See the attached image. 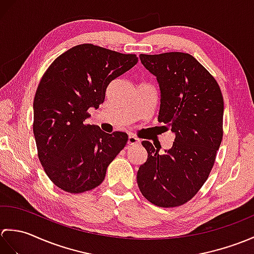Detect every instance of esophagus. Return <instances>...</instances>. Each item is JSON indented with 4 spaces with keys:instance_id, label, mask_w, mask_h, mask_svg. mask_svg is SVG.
Listing matches in <instances>:
<instances>
[{
    "instance_id": "obj_1",
    "label": "esophagus",
    "mask_w": 254,
    "mask_h": 254,
    "mask_svg": "<svg viewBox=\"0 0 254 254\" xmlns=\"http://www.w3.org/2000/svg\"><path fill=\"white\" fill-rule=\"evenodd\" d=\"M127 144L130 145V146H132V145H138L139 144V139L135 136L133 135H130L127 137Z\"/></svg>"
}]
</instances>
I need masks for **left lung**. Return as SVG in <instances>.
I'll use <instances>...</instances> for the list:
<instances>
[{
	"label": "left lung",
	"instance_id": "1",
	"mask_svg": "<svg viewBox=\"0 0 254 254\" xmlns=\"http://www.w3.org/2000/svg\"><path fill=\"white\" fill-rule=\"evenodd\" d=\"M160 90L158 122L175 134L163 155L148 141L147 160L139 166L137 185L150 203L175 207L195 195L207 180L223 138L224 99L216 80L191 55H141Z\"/></svg>",
	"mask_w": 254,
	"mask_h": 254
}]
</instances>
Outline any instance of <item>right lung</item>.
I'll use <instances>...</instances> for the list:
<instances>
[{"label":"right lung","instance_id":"add662e5","mask_svg":"<svg viewBox=\"0 0 254 254\" xmlns=\"http://www.w3.org/2000/svg\"><path fill=\"white\" fill-rule=\"evenodd\" d=\"M137 61L135 55L85 44L71 48L48 67L35 95L32 128L38 157L58 188L83 193L104 181L127 134H109L86 124L87 110L98 109L111 80Z\"/></svg>","mask_w":254,"mask_h":254}]
</instances>
